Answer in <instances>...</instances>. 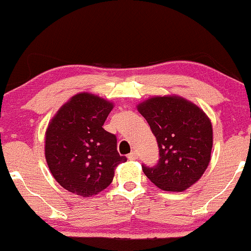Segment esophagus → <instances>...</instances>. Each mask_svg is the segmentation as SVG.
<instances>
[{
	"label": "esophagus",
	"instance_id": "34e87169",
	"mask_svg": "<svg viewBox=\"0 0 251 251\" xmlns=\"http://www.w3.org/2000/svg\"><path fill=\"white\" fill-rule=\"evenodd\" d=\"M127 158L129 160H135L138 158V154H137V152H134V151H132L131 153H129L128 155H127Z\"/></svg>",
	"mask_w": 251,
	"mask_h": 251
}]
</instances>
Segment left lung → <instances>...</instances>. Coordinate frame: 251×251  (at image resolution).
I'll list each match as a JSON object with an SVG mask.
<instances>
[{"mask_svg":"<svg viewBox=\"0 0 251 251\" xmlns=\"http://www.w3.org/2000/svg\"><path fill=\"white\" fill-rule=\"evenodd\" d=\"M157 139L159 160L143 164L152 183L165 191H183L208 168L212 149V126L195 103L179 97H154L138 106Z\"/></svg>","mask_w":251,"mask_h":251,"instance_id":"left-lung-1","label":"left lung"}]
</instances>
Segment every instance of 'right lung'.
<instances>
[{
  "mask_svg": "<svg viewBox=\"0 0 251 251\" xmlns=\"http://www.w3.org/2000/svg\"><path fill=\"white\" fill-rule=\"evenodd\" d=\"M112 108L98 96L79 93L51 119L46 132V160L63 189L92 197L107 188L118 164L127 160L118 153L116 135L102 128Z\"/></svg>",
  "mask_w": 251,
  "mask_h": 251,
  "instance_id": "1",
  "label": "right lung"
}]
</instances>
